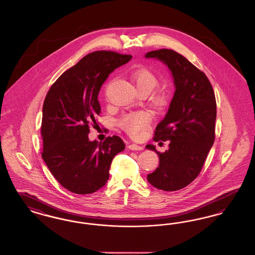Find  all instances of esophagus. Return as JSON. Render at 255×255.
<instances>
[{
    "label": "esophagus",
    "instance_id": "34e87169",
    "mask_svg": "<svg viewBox=\"0 0 255 255\" xmlns=\"http://www.w3.org/2000/svg\"><path fill=\"white\" fill-rule=\"evenodd\" d=\"M128 148L130 149V150H132V151H139V150H143V147L142 146L137 145V144H134V143H132V144H130V145L128 146Z\"/></svg>",
    "mask_w": 255,
    "mask_h": 255
}]
</instances>
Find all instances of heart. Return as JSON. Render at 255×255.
<instances>
[{
	"label": "heart",
	"mask_w": 255,
	"mask_h": 255,
	"mask_svg": "<svg viewBox=\"0 0 255 255\" xmlns=\"http://www.w3.org/2000/svg\"><path fill=\"white\" fill-rule=\"evenodd\" d=\"M132 79L136 90H145L149 93L158 84L156 75L147 69H139L132 73ZM163 98H159L161 102ZM151 122V116L147 111H136L126 114L120 120V126L122 129L131 134L137 135L146 128Z\"/></svg>",
	"instance_id": "heart-1"
}]
</instances>
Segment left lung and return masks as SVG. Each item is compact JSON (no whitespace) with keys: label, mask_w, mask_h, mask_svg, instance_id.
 I'll use <instances>...</instances> for the list:
<instances>
[{"label":"left lung","mask_w":255,"mask_h":255,"mask_svg":"<svg viewBox=\"0 0 255 255\" xmlns=\"http://www.w3.org/2000/svg\"><path fill=\"white\" fill-rule=\"evenodd\" d=\"M145 58L164 64L173 77L174 97L164 119L156 127L154 140H169V148L159 153L153 144L158 167L147 181L163 191H176L193 182L214 143L216 100L206 74L172 49L147 52Z\"/></svg>","instance_id":"1"}]
</instances>
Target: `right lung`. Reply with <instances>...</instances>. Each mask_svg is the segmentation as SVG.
Segmentation results:
<instances>
[{
  "label": "right lung",
  "mask_w": 255,
  "mask_h": 255,
  "mask_svg": "<svg viewBox=\"0 0 255 255\" xmlns=\"http://www.w3.org/2000/svg\"><path fill=\"white\" fill-rule=\"evenodd\" d=\"M132 59L113 51H95L66 71L50 87L43 105L42 158L63 187L91 194L109 180L114 157L125 149L118 135L103 142L89 139L97 125V97L110 73Z\"/></svg>",
  "instance_id": "add662e5"
}]
</instances>
